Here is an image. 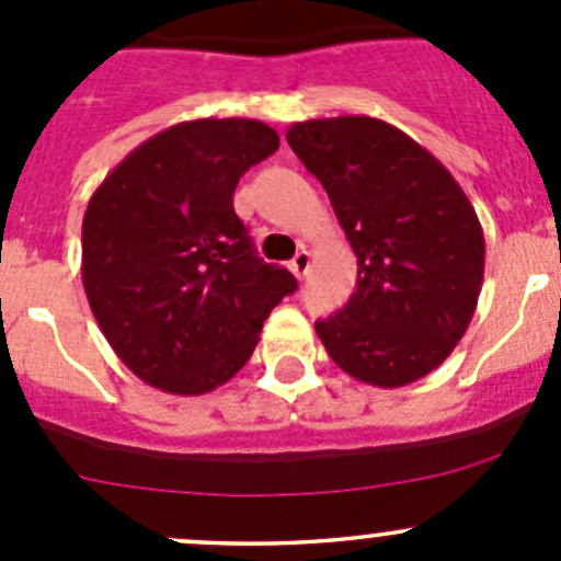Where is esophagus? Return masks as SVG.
<instances>
[{
    "label": "esophagus",
    "mask_w": 561,
    "mask_h": 561,
    "mask_svg": "<svg viewBox=\"0 0 561 561\" xmlns=\"http://www.w3.org/2000/svg\"><path fill=\"white\" fill-rule=\"evenodd\" d=\"M290 268H293V274L298 276V279H304V276L309 274V268H312V252H309L307 247L298 249V254H296V257H293Z\"/></svg>",
    "instance_id": "obj_1"
}]
</instances>
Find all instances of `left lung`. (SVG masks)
Segmentation results:
<instances>
[{
    "label": "left lung",
    "instance_id": "8db88e82",
    "mask_svg": "<svg viewBox=\"0 0 561 561\" xmlns=\"http://www.w3.org/2000/svg\"><path fill=\"white\" fill-rule=\"evenodd\" d=\"M287 144L320 179L358 257L347 307L314 331L355 380L401 388L437 369L467 333L485 241L448 168L371 116L296 122Z\"/></svg>",
    "mask_w": 561,
    "mask_h": 561
}]
</instances>
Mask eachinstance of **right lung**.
<instances>
[{
    "instance_id": "1",
    "label": "right lung",
    "mask_w": 561,
    "mask_h": 561,
    "mask_svg": "<svg viewBox=\"0 0 561 561\" xmlns=\"http://www.w3.org/2000/svg\"><path fill=\"white\" fill-rule=\"evenodd\" d=\"M279 149L254 118H195L129 151L81 228L89 307L122 364L175 396L225 386L296 276L254 254L233 192Z\"/></svg>"
}]
</instances>
